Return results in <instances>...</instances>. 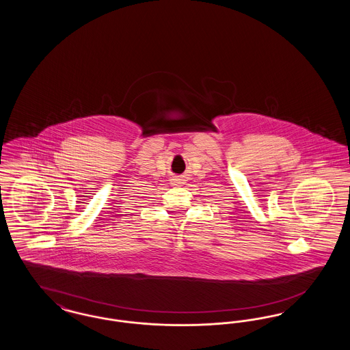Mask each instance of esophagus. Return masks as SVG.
Here are the masks:
<instances>
[{
    "label": "esophagus",
    "instance_id": "esophagus-1",
    "mask_svg": "<svg viewBox=\"0 0 350 350\" xmlns=\"http://www.w3.org/2000/svg\"><path fill=\"white\" fill-rule=\"evenodd\" d=\"M183 181L185 180H183V176H176V177L172 178V183L173 185H181V183H183Z\"/></svg>",
    "mask_w": 350,
    "mask_h": 350
}]
</instances>
